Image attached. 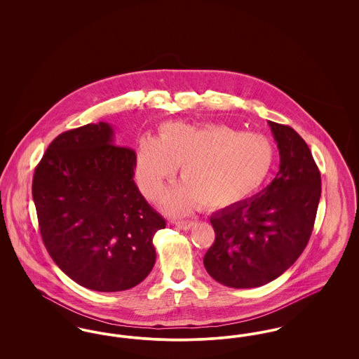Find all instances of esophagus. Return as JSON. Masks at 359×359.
<instances>
[{
  "instance_id": "1",
  "label": "esophagus",
  "mask_w": 359,
  "mask_h": 359,
  "mask_svg": "<svg viewBox=\"0 0 359 359\" xmlns=\"http://www.w3.org/2000/svg\"><path fill=\"white\" fill-rule=\"evenodd\" d=\"M175 224L182 230H189L195 224V222L194 221H175Z\"/></svg>"
}]
</instances>
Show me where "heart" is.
<instances>
[{"label": "heart", "instance_id": "1", "mask_svg": "<svg viewBox=\"0 0 359 359\" xmlns=\"http://www.w3.org/2000/svg\"><path fill=\"white\" fill-rule=\"evenodd\" d=\"M273 161V145L266 137L241 133L226 123L170 122L161 126L158 138L145 136L138 141L136 180L148 199L157 201L182 167L184 186L167 201L172 211L194 203L222 210L253 195Z\"/></svg>", "mask_w": 359, "mask_h": 359}]
</instances>
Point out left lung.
I'll list each match as a JSON object with an SVG mask.
<instances>
[{"instance_id":"obj_1","label":"left lung","mask_w":359,"mask_h":359,"mask_svg":"<svg viewBox=\"0 0 359 359\" xmlns=\"http://www.w3.org/2000/svg\"><path fill=\"white\" fill-rule=\"evenodd\" d=\"M268 123L280 152L276 177L210 218L215 241L203 264L230 288L261 287L284 273L306 249L316 218L322 180L306 141L288 125Z\"/></svg>"}]
</instances>
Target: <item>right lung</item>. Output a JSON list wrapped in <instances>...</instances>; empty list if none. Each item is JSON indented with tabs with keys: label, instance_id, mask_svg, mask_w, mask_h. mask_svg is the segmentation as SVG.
Wrapping results in <instances>:
<instances>
[{
	"label": "right lung",
	"instance_id": "add662e5",
	"mask_svg": "<svg viewBox=\"0 0 359 359\" xmlns=\"http://www.w3.org/2000/svg\"><path fill=\"white\" fill-rule=\"evenodd\" d=\"M136 152L114 144L107 122L56 137L32 182L43 242L55 264L98 292L136 287L156 261L154 233L165 227L133 180Z\"/></svg>",
	"mask_w": 359,
	"mask_h": 359
}]
</instances>
